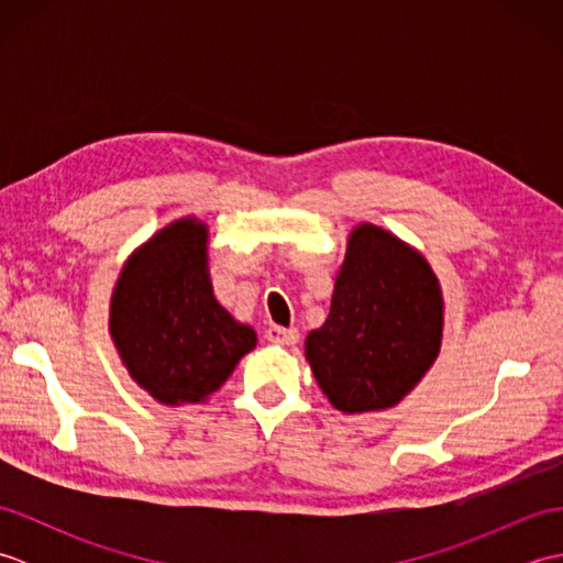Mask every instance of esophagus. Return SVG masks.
<instances>
[{"label":"esophagus","instance_id":"34e87169","mask_svg":"<svg viewBox=\"0 0 563 563\" xmlns=\"http://www.w3.org/2000/svg\"><path fill=\"white\" fill-rule=\"evenodd\" d=\"M266 339L273 343H283V345H295L300 341V331L297 329H285V327H268Z\"/></svg>","mask_w":563,"mask_h":563}]
</instances>
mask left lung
I'll return each mask as SVG.
<instances>
[{"mask_svg":"<svg viewBox=\"0 0 563 563\" xmlns=\"http://www.w3.org/2000/svg\"><path fill=\"white\" fill-rule=\"evenodd\" d=\"M442 295L416 249L355 227L324 327L305 341L317 385L343 413L399 404L440 351Z\"/></svg>","mask_w":563,"mask_h":563,"instance_id":"1","label":"left lung"}]
</instances>
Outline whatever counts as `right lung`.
<instances>
[{
	"label": "right lung",
	"mask_w": 563,
	"mask_h": 563,
	"mask_svg": "<svg viewBox=\"0 0 563 563\" xmlns=\"http://www.w3.org/2000/svg\"><path fill=\"white\" fill-rule=\"evenodd\" d=\"M208 230L178 220L142 244L111 297V336L142 389L169 406L200 404L218 391L256 345L214 300Z\"/></svg>",
	"instance_id": "right-lung-1"
}]
</instances>
